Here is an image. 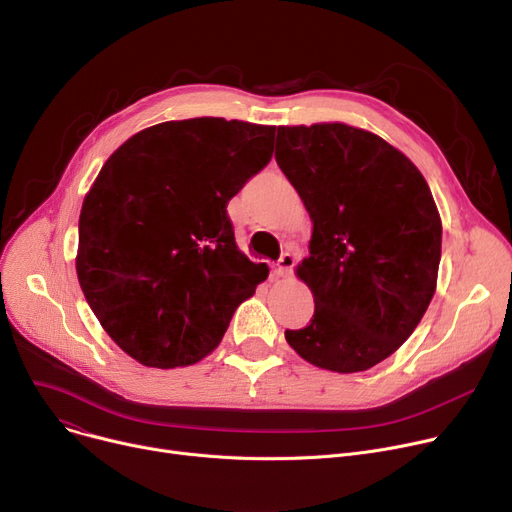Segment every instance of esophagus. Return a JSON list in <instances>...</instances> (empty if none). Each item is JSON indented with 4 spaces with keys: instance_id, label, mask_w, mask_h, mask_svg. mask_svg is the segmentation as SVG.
<instances>
[{
    "instance_id": "34e87169",
    "label": "esophagus",
    "mask_w": 512,
    "mask_h": 512,
    "mask_svg": "<svg viewBox=\"0 0 512 512\" xmlns=\"http://www.w3.org/2000/svg\"><path fill=\"white\" fill-rule=\"evenodd\" d=\"M292 265H294V257H292L290 253H284V255L278 259V263H276V274H278V276H288L290 270H292Z\"/></svg>"
}]
</instances>
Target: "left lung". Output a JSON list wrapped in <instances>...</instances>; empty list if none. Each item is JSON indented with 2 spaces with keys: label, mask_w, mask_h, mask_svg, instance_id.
<instances>
[{
  "label": "left lung",
  "mask_w": 512,
  "mask_h": 512,
  "mask_svg": "<svg viewBox=\"0 0 512 512\" xmlns=\"http://www.w3.org/2000/svg\"><path fill=\"white\" fill-rule=\"evenodd\" d=\"M276 161L313 222L294 272L315 313L286 342L319 369L367 371L398 351L434 299L442 220L432 191L405 153L344 122L278 126Z\"/></svg>",
  "instance_id": "8db88e82"
}]
</instances>
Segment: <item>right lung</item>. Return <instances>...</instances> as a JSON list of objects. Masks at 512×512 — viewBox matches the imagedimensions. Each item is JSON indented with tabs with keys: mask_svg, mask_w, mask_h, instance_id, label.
Here are the masks:
<instances>
[{
	"mask_svg": "<svg viewBox=\"0 0 512 512\" xmlns=\"http://www.w3.org/2000/svg\"><path fill=\"white\" fill-rule=\"evenodd\" d=\"M274 132L170 120L107 157L80 209L76 276L101 328L134 361L195 365L270 274L238 249L226 207L272 159Z\"/></svg>",
	"mask_w": 512,
	"mask_h": 512,
	"instance_id": "add662e5",
	"label": "right lung"
}]
</instances>
